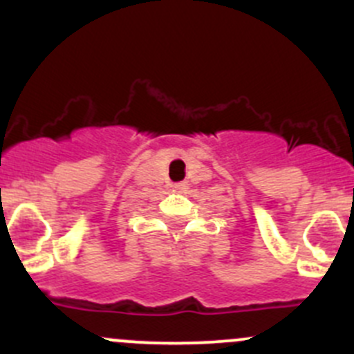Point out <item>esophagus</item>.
<instances>
[{"label": "esophagus", "instance_id": "obj_1", "mask_svg": "<svg viewBox=\"0 0 354 354\" xmlns=\"http://www.w3.org/2000/svg\"><path fill=\"white\" fill-rule=\"evenodd\" d=\"M173 188H174V190H176V192H185V190H187V188H188V185L185 183V181H181V183H174Z\"/></svg>", "mask_w": 354, "mask_h": 354}]
</instances>
